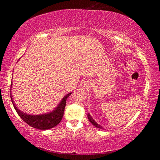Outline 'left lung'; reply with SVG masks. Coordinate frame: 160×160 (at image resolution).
<instances>
[{
	"label": "left lung",
	"mask_w": 160,
	"mask_h": 160,
	"mask_svg": "<svg viewBox=\"0 0 160 160\" xmlns=\"http://www.w3.org/2000/svg\"><path fill=\"white\" fill-rule=\"evenodd\" d=\"M87 117H88V119H89V120L90 121V122H91V123L92 124L93 126H96L97 128H102V126H101L100 125H98V123H96V122H95V121L94 120H93V119H92V117H91V116H90V114H89V113H88Z\"/></svg>",
	"instance_id": "1"
}]
</instances>
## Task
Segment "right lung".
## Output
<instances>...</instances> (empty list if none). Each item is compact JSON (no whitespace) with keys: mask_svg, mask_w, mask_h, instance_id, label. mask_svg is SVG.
<instances>
[{"mask_svg":"<svg viewBox=\"0 0 160 160\" xmlns=\"http://www.w3.org/2000/svg\"><path fill=\"white\" fill-rule=\"evenodd\" d=\"M11 90V89H10ZM71 94L68 93L64 97L62 102H60L58 106L57 107L54 111L51 112V113H47V114H42V115H28L26 113H24L21 112L16 107L15 104L13 103L12 101V98L11 96V101H12V105H13L14 108L17 112L19 116L22 119L23 121L32 127H34L35 128H38L40 130H46L49 129V128L55 127L57 126L60 122H61L62 117L64 114V111H65V108L66 105V100L68 98L69 95Z\"/></svg>","mask_w":160,"mask_h":160,"instance_id":"right-lung-1","label":"right lung"}]
</instances>
